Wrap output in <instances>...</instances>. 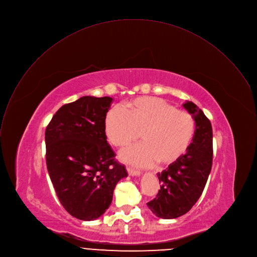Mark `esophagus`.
Returning a JSON list of instances; mask_svg holds the SVG:
<instances>
[{
    "label": "esophagus",
    "mask_w": 257,
    "mask_h": 257,
    "mask_svg": "<svg viewBox=\"0 0 257 257\" xmlns=\"http://www.w3.org/2000/svg\"><path fill=\"white\" fill-rule=\"evenodd\" d=\"M127 170V173L131 175V176H141L142 175V172L141 171H138V170H135L133 168H126Z\"/></svg>",
    "instance_id": "34e87169"
}]
</instances>
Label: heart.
<instances>
[{"label": "heart", "instance_id": "obj_1", "mask_svg": "<svg viewBox=\"0 0 257 257\" xmlns=\"http://www.w3.org/2000/svg\"><path fill=\"white\" fill-rule=\"evenodd\" d=\"M104 132L108 141L122 148L143 135V144L120 152V159L128 164L148 167L157 161L169 165L181 158L190 147L195 121L192 115L175 109L157 97H140L121 107L111 108L104 119Z\"/></svg>", "mask_w": 257, "mask_h": 257}]
</instances>
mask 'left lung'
<instances>
[{"label": "left lung", "mask_w": 257, "mask_h": 257, "mask_svg": "<svg viewBox=\"0 0 257 257\" xmlns=\"http://www.w3.org/2000/svg\"><path fill=\"white\" fill-rule=\"evenodd\" d=\"M183 107L195 121V134L184 155L158 173L160 189L147 203L152 213L162 219L186 214L200 197L213 163V130L210 120L191 101Z\"/></svg>", "instance_id": "8db88e82"}]
</instances>
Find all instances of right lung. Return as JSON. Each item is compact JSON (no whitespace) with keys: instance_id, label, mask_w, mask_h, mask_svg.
<instances>
[{"instance_id":"right-lung-1","label":"right lung","mask_w":257,"mask_h":257,"mask_svg":"<svg viewBox=\"0 0 257 257\" xmlns=\"http://www.w3.org/2000/svg\"><path fill=\"white\" fill-rule=\"evenodd\" d=\"M113 99L83 96L63 105L45 130L46 166L66 211L83 221L103 215L117 182L127 176L106 141L104 119Z\"/></svg>"}]
</instances>
